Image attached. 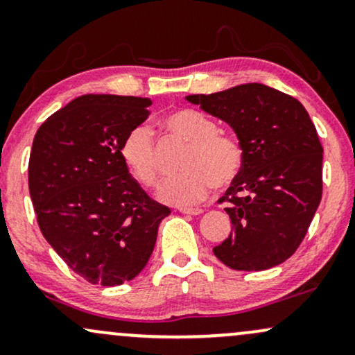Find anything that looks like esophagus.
Listing matches in <instances>:
<instances>
[{
    "mask_svg": "<svg viewBox=\"0 0 355 355\" xmlns=\"http://www.w3.org/2000/svg\"><path fill=\"white\" fill-rule=\"evenodd\" d=\"M179 211H181L182 214H191V216L202 214L201 207H179Z\"/></svg>",
    "mask_w": 355,
    "mask_h": 355,
    "instance_id": "obj_1",
    "label": "esophagus"
}]
</instances>
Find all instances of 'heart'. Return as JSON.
Wrapping results in <instances>:
<instances>
[{"mask_svg": "<svg viewBox=\"0 0 355 355\" xmlns=\"http://www.w3.org/2000/svg\"><path fill=\"white\" fill-rule=\"evenodd\" d=\"M162 124L171 135L189 143L182 154L184 173L168 179L159 189L161 201L191 206L201 202L212 186L227 187L239 178L244 164L243 146L236 137L219 132L218 124L198 110H174ZM121 159L129 174L144 187L159 182L161 166L151 128L146 124L132 128L119 148Z\"/></svg>", "mask_w": 355, "mask_h": 355, "instance_id": "heart-1", "label": "heart"}]
</instances>
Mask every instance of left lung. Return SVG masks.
Segmentation results:
<instances>
[{
    "instance_id": "1",
    "label": "left lung",
    "mask_w": 355,
    "mask_h": 355,
    "mask_svg": "<svg viewBox=\"0 0 355 355\" xmlns=\"http://www.w3.org/2000/svg\"><path fill=\"white\" fill-rule=\"evenodd\" d=\"M186 99L226 121L244 151L226 202L232 232L212 249L236 270H264L289 259L322 198V146L306 107L293 96L248 83Z\"/></svg>"
}]
</instances>
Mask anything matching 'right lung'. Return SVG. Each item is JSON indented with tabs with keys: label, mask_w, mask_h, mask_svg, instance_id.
Instances as JSON below:
<instances>
[{
	"label": "right lung",
	"mask_w": 355,
	"mask_h": 355,
	"mask_svg": "<svg viewBox=\"0 0 355 355\" xmlns=\"http://www.w3.org/2000/svg\"><path fill=\"white\" fill-rule=\"evenodd\" d=\"M149 98L85 94L37 129L28 164L29 196L44 239L91 284L119 286L151 257L169 207L129 174L119 148L148 119Z\"/></svg>",
	"instance_id": "1"
}]
</instances>
